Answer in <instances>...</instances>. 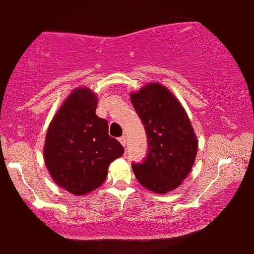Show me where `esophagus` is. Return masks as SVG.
<instances>
[{"label": "esophagus", "instance_id": "1", "mask_svg": "<svg viewBox=\"0 0 254 254\" xmlns=\"http://www.w3.org/2000/svg\"><path fill=\"white\" fill-rule=\"evenodd\" d=\"M119 141L121 142L122 146H126V144H127V140H126V138H125V136H120V138H119Z\"/></svg>", "mask_w": 254, "mask_h": 254}]
</instances>
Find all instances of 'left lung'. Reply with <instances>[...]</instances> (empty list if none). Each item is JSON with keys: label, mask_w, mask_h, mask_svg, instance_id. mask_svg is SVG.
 Returning a JSON list of instances; mask_svg holds the SVG:
<instances>
[{"label": "left lung", "mask_w": 254, "mask_h": 254, "mask_svg": "<svg viewBox=\"0 0 254 254\" xmlns=\"http://www.w3.org/2000/svg\"><path fill=\"white\" fill-rule=\"evenodd\" d=\"M130 101L148 145L144 162L132 164L134 175L151 191H171L189 175L197 153L198 141L189 118L180 101L159 83L130 94Z\"/></svg>", "instance_id": "left-lung-1"}]
</instances>
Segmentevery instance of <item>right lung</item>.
I'll use <instances>...</instances> for the list:
<instances>
[{
  "label": "right lung",
  "mask_w": 254,
  "mask_h": 254,
  "mask_svg": "<svg viewBox=\"0 0 254 254\" xmlns=\"http://www.w3.org/2000/svg\"><path fill=\"white\" fill-rule=\"evenodd\" d=\"M96 95L77 88L51 121L44 159L52 180L73 195H84L106 181L110 163L124 147L108 134V122L96 115Z\"/></svg>",
  "instance_id": "1"
}]
</instances>
